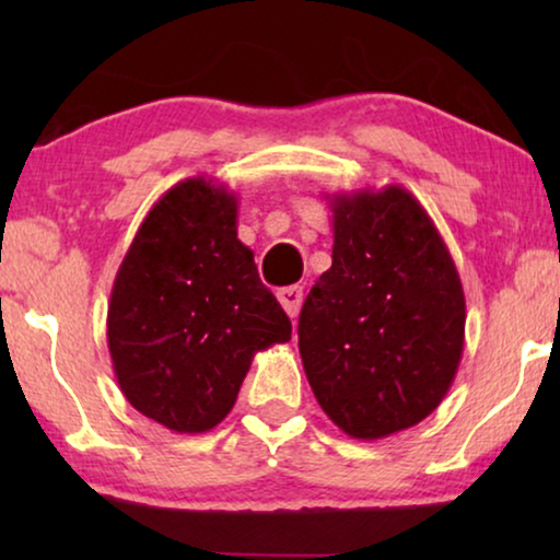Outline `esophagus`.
<instances>
[{"mask_svg": "<svg viewBox=\"0 0 560 560\" xmlns=\"http://www.w3.org/2000/svg\"><path fill=\"white\" fill-rule=\"evenodd\" d=\"M278 301H280L282 308H285L288 316L295 318L298 311H301V305H303V288L301 285L280 288L278 290Z\"/></svg>", "mask_w": 560, "mask_h": 560, "instance_id": "esophagus-1", "label": "esophagus"}]
</instances>
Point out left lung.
Listing matches in <instances>:
<instances>
[{
	"instance_id": "left-lung-1",
	"label": "left lung",
	"mask_w": 560,
	"mask_h": 560,
	"mask_svg": "<svg viewBox=\"0 0 560 560\" xmlns=\"http://www.w3.org/2000/svg\"><path fill=\"white\" fill-rule=\"evenodd\" d=\"M331 267L298 320L305 377L359 441L418 425L454 385L466 301L446 242L402 186L326 196Z\"/></svg>"
}]
</instances>
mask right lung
Wrapping results in <instances>:
<instances>
[{
	"label": "right lung",
	"mask_w": 560,
	"mask_h": 560,
	"mask_svg": "<svg viewBox=\"0 0 560 560\" xmlns=\"http://www.w3.org/2000/svg\"><path fill=\"white\" fill-rule=\"evenodd\" d=\"M236 194L196 175L158 198L114 278L106 341L121 395L175 433H206L234 408L257 351L290 318L236 240Z\"/></svg>",
	"instance_id": "add662e5"
}]
</instances>
